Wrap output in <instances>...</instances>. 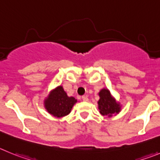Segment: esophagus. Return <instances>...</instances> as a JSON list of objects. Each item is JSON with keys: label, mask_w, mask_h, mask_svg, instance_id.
I'll list each match as a JSON object with an SVG mask.
<instances>
[{"label": "esophagus", "mask_w": 160, "mask_h": 160, "mask_svg": "<svg viewBox=\"0 0 160 160\" xmlns=\"http://www.w3.org/2000/svg\"><path fill=\"white\" fill-rule=\"evenodd\" d=\"M82 100H83V101H88V98L87 96H82Z\"/></svg>", "instance_id": "obj_1"}]
</instances>
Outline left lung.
Listing matches in <instances>:
<instances>
[{
	"label": "left lung",
	"instance_id": "8db88e82",
	"mask_svg": "<svg viewBox=\"0 0 160 160\" xmlns=\"http://www.w3.org/2000/svg\"><path fill=\"white\" fill-rule=\"evenodd\" d=\"M100 99L98 101L100 114L103 116H112L114 113H118L120 111V106L115 99L111 96L108 89H102L99 93Z\"/></svg>",
	"mask_w": 160,
	"mask_h": 160
}]
</instances>
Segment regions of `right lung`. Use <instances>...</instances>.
I'll list each match as a JSON object with an SVG mask.
<instances>
[{
  "instance_id": "1",
  "label": "right lung",
  "mask_w": 160,
  "mask_h": 160,
  "mask_svg": "<svg viewBox=\"0 0 160 160\" xmlns=\"http://www.w3.org/2000/svg\"><path fill=\"white\" fill-rule=\"evenodd\" d=\"M77 102L74 97H68L61 86L53 90L44 101L45 108L56 117L67 116Z\"/></svg>"
}]
</instances>
